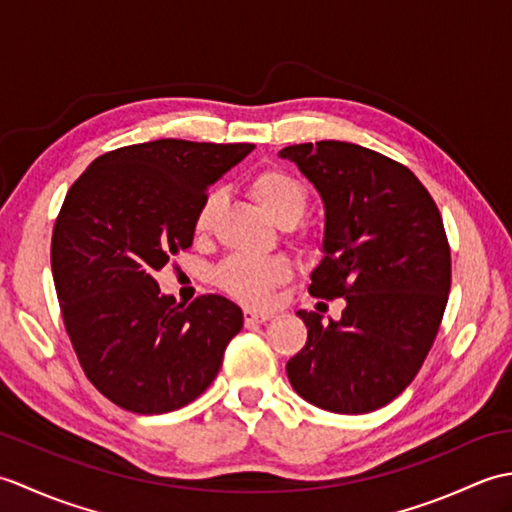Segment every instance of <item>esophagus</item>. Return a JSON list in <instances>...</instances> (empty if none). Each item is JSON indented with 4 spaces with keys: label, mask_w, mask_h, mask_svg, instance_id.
I'll return each mask as SVG.
<instances>
[{
    "label": "esophagus",
    "mask_w": 512,
    "mask_h": 512,
    "mask_svg": "<svg viewBox=\"0 0 512 512\" xmlns=\"http://www.w3.org/2000/svg\"><path fill=\"white\" fill-rule=\"evenodd\" d=\"M273 317H275L273 312H257V310H246L244 312L246 323H266V321H270Z\"/></svg>",
    "instance_id": "1"
}]
</instances>
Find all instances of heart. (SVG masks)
I'll use <instances>...</instances> for the list:
<instances>
[{
    "instance_id": "1",
    "label": "heart",
    "mask_w": 512,
    "mask_h": 512,
    "mask_svg": "<svg viewBox=\"0 0 512 512\" xmlns=\"http://www.w3.org/2000/svg\"><path fill=\"white\" fill-rule=\"evenodd\" d=\"M248 191L262 211L277 224L297 222L308 206V191L303 184L284 169H262L248 180ZM217 213V195L209 193L195 211L193 231L195 235L209 233L213 217ZM290 279V264L281 257H253L235 255L220 266L215 273L217 286L228 295L250 303L264 306L273 299L275 288Z\"/></svg>"
}]
</instances>
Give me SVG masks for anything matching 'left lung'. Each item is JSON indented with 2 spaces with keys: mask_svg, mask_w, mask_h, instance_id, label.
I'll use <instances>...</instances> for the list:
<instances>
[{
  "mask_svg": "<svg viewBox=\"0 0 512 512\" xmlns=\"http://www.w3.org/2000/svg\"><path fill=\"white\" fill-rule=\"evenodd\" d=\"M325 209L323 259L310 295L345 299L339 321L299 310L308 341L286 365L292 389L334 413L385 407L416 378L451 288V250L436 202L413 173L341 140L290 145Z\"/></svg>",
  "mask_w": 512,
  "mask_h": 512,
  "instance_id": "obj_1",
  "label": "left lung"
}]
</instances>
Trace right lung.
I'll return each instance as SVG.
<instances>
[{"instance_id": "add662e5", "label": "right lung", "mask_w": 512, "mask_h": 512, "mask_svg": "<svg viewBox=\"0 0 512 512\" xmlns=\"http://www.w3.org/2000/svg\"><path fill=\"white\" fill-rule=\"evenodd\" d=\"M255 145L160 138L96 158L52 231V277L85 376L114 405L167 413L213 383L244 314L220 295L187 308L154 275L193 244L206 191Z\"/></svg>"}]
</instances>
